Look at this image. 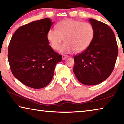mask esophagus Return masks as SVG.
I'll return each mask as SVG.
<instances>
[{
	"label": "esophagus",
	"instance_id": "obj_1",
	"mask_svg": "<svg viewBox=\"0 0 124 124\" xmlns=\"http://www.w3.org/2000/svg\"><path fill=\"white\" fill-rule=\"evenodd\" d=\"M68 57V56L66 55H63L62 56V59H63V60H65L66 58H67Z\"/></svg>",
	"mask_w": 124,
	"mask_h": 124
}]
</instances>
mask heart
Here are the masks:
<instances>
[{
	"label": "heart",
	"instance_id": "obj_1",
	"mask_svg": "<svg viewBox=\"0 0 124 124\" xmlns=\"http://www.w3.org/2000/svg\"><path fill=\"white\" fill-rule=\"evenodd\" d=\"M57 30H49L47 38L53 49L57 50L64 39L66 42L60 49L63 54L85 50L91 44L95 36V29L88 22L67 19L56 25Z\"/></svg>",
	"mask_w": 124,
	"mask_h": 124
}]
</instances>
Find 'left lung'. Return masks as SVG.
<instances>
[{"instance_id":"1","label":"left lung","mask_w":124,"mask_h":124,"mask_svg":"<svg viewBox=\"0 0 124 124\" xmlns=\"http://www.w3.org/2000/svg\"><path fill=\"white\" fill-rule=\"evenodd\" d=\"M95 36L90 46L74 56L73 71L82 84L96 85L104 81L113 70L118 47L113 30L103 22L90 18Z\"/></svg>"}]
</instances>
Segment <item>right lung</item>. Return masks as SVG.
I'll use <instances>...</instances> for the list:
<instances>
[{
	"label": "right lung",
	"instance_id": "add662e5",
	"mask_svg": "<svg viewBox=\"0 0 124 124\" xmlns=\"http://www.w3.org/2000/svg\"><path fill=\"white\" fill-rule=\"evenodd\" d=\"M53 23L49 18L22 26L13 33L8 48L12 73L20 82L35 89L46 86L62 56L49 44L47 34Z\"/></svg>",
	"mask_w": 124,
	"mask_h": 124
}]
</instances>
